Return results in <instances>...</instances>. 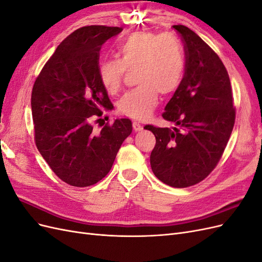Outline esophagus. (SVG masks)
I'll return each mask as SVG.
<instances>
[{
  "label": "esophagus",
  "instance_id": "1",
  "mask_svg": "<svg viewBox=\"0 0 262 262\" xmlns=\"http://www.w3.org/2000/svg\"><path fill=\"white\" fill-rule=\"evenodd\" d=\"M132 125H133V130H134V131H141V130H143V125H141L138 121H133Z\"/></svg>",
  "mask_w": 262,
  "mask_h": 262
}]
</instances>
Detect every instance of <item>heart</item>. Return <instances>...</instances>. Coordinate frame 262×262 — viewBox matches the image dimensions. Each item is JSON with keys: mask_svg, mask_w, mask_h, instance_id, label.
Masks as SVG:
<instances>
[{"mask_svg": "<svg viewBox=\"0 0 262 262\" xmlns=\"http://www.w3.org/2000/svg\"><path fill=\"white\" fill-rule=\"evenodd\" d=\"M117 58L100 63L98 75L105 91H120L123 78L136 72V89L125 93L118 102L122 115L138 120L147 119L157 105L160 93L175 92L185 72V52L173 34L157 35L146 31L131 34L117 46Z\"/></svg>", "mask_w": 262, "mask_h": 262, "instance_id": "b5f03b06", "label": "heart"}]
</instances>
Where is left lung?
Instances as JSON below:
<instances>
[{
  "mask_svg": "<svg viewBox=\"0 0 262 262\" xmlns=\"http://www.w3.org/2000/svg\"><path fill=\"white\" fill-rule=\"evenodd\" d=\"M185 43V75L166 105L165 120L172 128L145 125L156 144L149 162L164 184L186 188L202 181L215 168L235 123L233 94L219 55L194 31L173 25Z\"/></svg>",
  "mask_w": 262,
  "mask_h": 262,
  "instance_id": "left-lung-1",
  "label": "left lung"
}]
</instances>
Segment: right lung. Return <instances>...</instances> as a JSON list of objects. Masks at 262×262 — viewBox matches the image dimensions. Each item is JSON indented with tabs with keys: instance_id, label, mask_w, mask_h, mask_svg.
I'll return each instance as SVG.
<instances>
[{
	"instance_id": "add662e5",
	"label": "right lung",
	"mask_w": 262,
	"mask_h": 262,
	"mask_svg": "<svg viewBox=\"0 0 262 262\" xmlns=\"http://www.w3.org/2000/svg\"><path fill=\"white\" fill-rule=\"evenodd\" d=\"M121 31L97 25L76 29L58 46L33 87L37 148L55 175L71 186L89 187L104 178L132 132L130 119H117L100 131L92 124L101 108H114L99 81V51Z\"/></svg>"
}]
</instances>
